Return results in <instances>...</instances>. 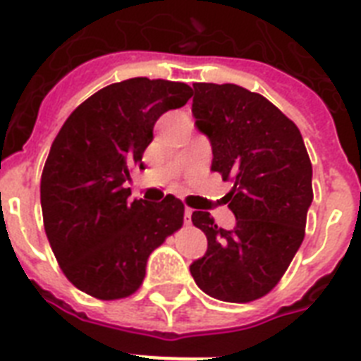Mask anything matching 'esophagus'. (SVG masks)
I'll return each instance as SVG.
<instances>
[{"label":"esophagus","mask_w":361,"mask_h":361,"mask_svg":"<svg viewBox=\"0 0 361 361\" xmlns=\"http://www.w3.org/2000/svg\"><path fill=\"white\" fill-rule=\"evenodd\" d=\"M190 215H192V209H190V207H185V222H187V224L190 222Z\"/></svg>","instance_id":"esophagus-1"}]
</instances>
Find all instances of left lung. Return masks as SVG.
Here are the masks:
<instances>
[{"label": "left lung", "instance_id": "8db88e82", "mask_svg": "<svg viewBox=\"0 0 361 361\" xmlns=\"http://www.w3.org/2000/svg\"><path fill=\"white\" fill-rule=\"evenodd\" d=\"M192 89L195 126L213 152L211 171L233 183L224 200L235 226L224 230L207 211L192 213L207 250L190 263V274L209 297L250 302L280 282L302 245L312 163L295 122L262 94L233 83Z\"/></svg>", "mask_w": 361, "mask_h": 361}]
</instances>
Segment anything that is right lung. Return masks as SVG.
<instances>
[{
	"instance_id": "add662e5",
	"label": "right lung",
	"mask_w": 361,
	"mask_h": 361,
	"mask_svg": "<svg viewBox=\"0 0 361 361\" xmlns=\"http://www.w3.org/2000/svg\"><path fill=\"white\" fill-rule=\"evenodd\" d=\"M190 96L185 83L126 79L85 99L55 137L40 180L44 230L64 276L90 297H130L154 248L183 224L176 196L130 200L126 181L145 169L157 118Z\"/></svg>"
}]
</instances>
